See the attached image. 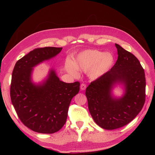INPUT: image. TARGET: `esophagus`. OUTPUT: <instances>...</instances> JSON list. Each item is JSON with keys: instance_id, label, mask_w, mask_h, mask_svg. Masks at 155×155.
I'll return each instance as SVG.
<instances>
[{"instance_id": "34e87169", "label": "esophagus", "mask_w": 155, "mask_h": 155, "mask_svg": "<svg viewBox=\"0 0 155 155\" xmlns=\"http://www.w3.org/2000/svg\"><path fill=\"white\" fill-rule=\"evenodd\" d=\"M86 88H87V85H86V84H85V83H81V84L80 88H81V91H84V90H85Z\"/></svg>"}]
</instances>
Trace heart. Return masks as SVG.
<instances>
[{
	"label": "heart",
	"instance_id": "1",
	"mask_svg": "<svg viewBox=\"0 0 155 155\" xmlns=\"http://www.w3.org/2000/svg\"><path fill=\"white\" fill-rule=\"evenodd\" d=\"M114 58L109 53H104L97 50H86L77 55L72 61L66 63V68L72 74H77V68L82 71H88L89 76L96 79L105 74L113 64Z\"/></svg>",
	"mask_w": 155,
	"mask_h": 155
}]
</instances>
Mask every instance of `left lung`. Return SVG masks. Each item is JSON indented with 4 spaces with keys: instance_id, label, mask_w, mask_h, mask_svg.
<instances>
[{
    "instance_id": "obj_1",
    "label": "left lung",
    "mask_w": 155,
    "mask_h": 155,
    "mask_svg": "<svg viewBox=\"0 0 155 155\" xmlns=\"http://www.w3.org/2000/svg\"><path fill=\"white\" fill-rule=\"evenodd\" d=\"M118 59L109 71L91 83L85 91L89 112L97 125L107 130L120 128L130 122L142 109L145 101V77L138 59L118 44ZM117 82L125 87L124 96L111 97Z\"/></svg>"
}]
</instances>
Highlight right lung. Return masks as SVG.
<instances>
[{
	"instance_id": "1",
	"label": "right lung",
	"mask_w": 155,
	"mask_h": 155,
	"mask_svg": "<svg viewBox=\"0 0 155 155\" xmlns=\"http://www.w3.org/2000/svg\"><path fill=\"white\" fill-rule=\"evenodd\" d=\"M62 48H35L18 60L13 70L12 104L22 123L37 133L52 134L61 129L67 119L70 101L79 91V82L60 81L53 70L42 85L31 81L32 68L54 57Z\"/></svg>"
}]
</instances>
